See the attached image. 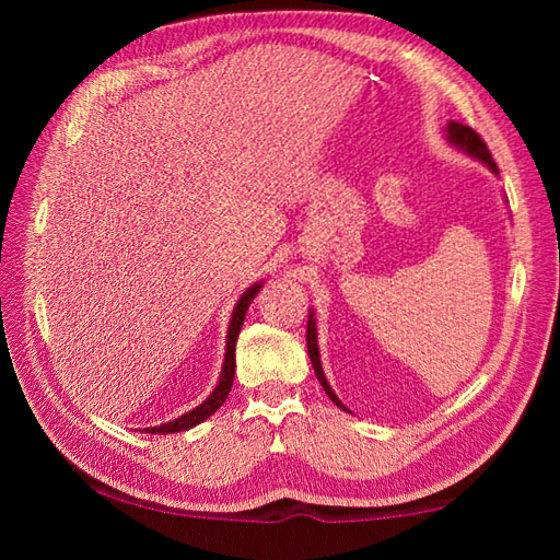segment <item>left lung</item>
<instances>
[{"mask_svg": "<svg viewBox=\"0 0 560 560\" xmlns=\"http://www.w3.org/2000/svg\"><path fill=\"white\" fill-rule=\"evenodd\" d=\"M447 137H450L452 144H457L459 149H464L467 153H471V156L481 159L486 165H489V168H491L493 173H498V165H495V161H493V156H491L489 147H486V141L481 139V135L474 132L471 127L462 125V122H450V125H447ZM305 341H307V353H311V361H313V368H315V375H317V380H319V385L325 387V392L329 395V399L335 401L337 407H341V409H343V404L339 401V397L335 395V392H331L329 383L325 380L323 363H319V353H317V329H315V319H313V315H307Z\"/></svg>", "mask_w": 560, "mask_h": 560, "instance_id": "left-lung-1", "label": "left lung"}]
</instances>
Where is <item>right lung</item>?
Returning <instances> with one entry per match:
<instances>
[{"label":"right lung","mask_w":560,"mask_h":560,"mask_svg":"<svg viewBox=\"0 0 560 560\" xmlns=\"http://www.w3.org/2000/svg\"><path fill=\"white\" fill-rule=\"evenodd\" d=\"M261 283H255V287H249L243 299L237 301L235 311H233V317H231V327H229V349H225V361H223V371H221V377H219V385L217 389L211 392V397H207L205 404H199L197 409H192L189 413L180 416V419H175L171 423H163V425H156V428H149V433H177V431H187V428H192L197 423H201L205 419H209V416L217 411L221 404L225 401V397H229V392L233 387V375H235V341H237V335H241V327H243V319H245V313L249 303H253L255 295L259 293Z\"/></svg>","instance_id":"obj_1"}]
</instances>
